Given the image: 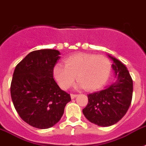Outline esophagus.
<instances>
[{
    "instance_id": "obj_1",
    "label": "esophagus",
    "mask_w": 146,
    "mask_h": 146,
    "mask_svg": "<svg viewBox=\"0 0 146 146\" xmlns=\"http://www.w3.org/2000/svg\"><path fill=\"white\" fill-rule=\"evenodd\" d=\"M70 96H71V99H74V98H76L77 96V94H70Z\"/></svg>"
}]
</instances>
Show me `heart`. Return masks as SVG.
<instances>
[{
    "label": "heart",
    "instance_id": "obj_1",
    "mask_svg": "<svg viewBox=\"0 0 146 146\" xmlns=\"http://www.w3.org/2000/svg\"><path fill=\"white\" fill-rule=\"evenodd\" d=\"M111 62L103 55L77 53L64 60V66L56 64L53 76L60 88L66 90L76 76L80 88L95 90L103 86L111 73Z\"/></svg>",
    "mask_w": 146,
    "mask_h": 146
}]
</instances>
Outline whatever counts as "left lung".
Listing matches in <instances>:
<instances>
[{
  "mask_svg": "<svg viewBox=\"0 0 146 146\" xmlns=\"http://www.w3.org/2000/svg\"><path fill=\"white\" fill-rule=\"evenodd\" d=\"M113 61L116 82L105 90L88 94V103L82 110L90 122L102 127L116 124L129 108L133 94V81L127 67L117 58Z\"/></svg>",
  "mask_w": 146,
  "mask_h": 146,
  "instance_id": "left-lung-1",
  "label": "left lung"
}]
</instances>
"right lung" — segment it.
I'll return each instance as SVG.
<instances>
[{
  "label": "right lung",
  "mask_w": 146,
  "mask_h": 146,
  "mask_svg": "<svg viewBox=\"0 0 146 146\" xmlns=\"http://www.w3.org/2000/svg\"><path fill=\"white\" fill-rule=\"evenodd\" d=\"M59 55L56 50H35L15 69L10 87L13 105L21 118L34 128L45 129L56 125L71 100L53 79Z\"/></svg>",
  "instance_id": "right-lung-1"
}]
</instances>
